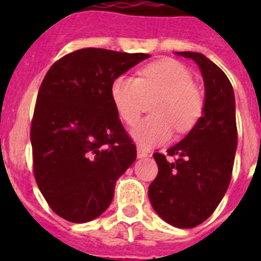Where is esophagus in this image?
I'll list each match as a JSON object with an SVG mask.
<instances>
[{
  "instance_id": "34e87169",
  "label": "esophagus",
  "mask_w": 261,
  "mask_h": 261,
  "mask_svg": "<svg viewBox=\"0 0 261 261\" xmlns=\"http://www.w3.org/2000/svg\"><path fill=\"white\" fill-rule=\"evenodd\" d=\"M137 155H138V159H143V157H147V151H145L143 149L138 147V149H137Z\"/></svg>"
}]
</instances>
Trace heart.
I'll use <instances>...</instances> for the list:
<instances>
[{
    "label": "heart",
    "instance_id": "1",
    "mask_svg": "<svg viewBox=\"0 0 261 261\" xmlns=\"http://www.w3.org/2000/svg\"><path fill=\"white\" fill-rule=\"evenodd\" d=\"M153 115L133 128V137L143 147L167 142L172 131H188L203 110V97L190 70L174 59H161L142 67L138 77L119 75L111 85V98L119 116L134 124L146 100Z\"/></svg>",
    "mask_w": 261,
    "mask_h": 261
}]
</instances>
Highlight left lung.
Segmentation results:
<instances>
[{
    "label": "left lung",
    "mask_w": 261,
    "mask_h": 261,
    "mask_svg": "<svg viewBox=\"0 0 261 261\" xmlns=\"http://www.w3.org/2000/svg\"><path fill=\"white\" fill-rule=\"evenodd\" d=\"M192 59L204 83L202 116L184 138L168 149V161L154 153L159 174L149 186L154 211L172 226L191 229L204 222L230 182L236 149L234 92L226 74L200 53H176Z\"/></svg>",
    "instance_id": "8db88e82"
}]
</instances>
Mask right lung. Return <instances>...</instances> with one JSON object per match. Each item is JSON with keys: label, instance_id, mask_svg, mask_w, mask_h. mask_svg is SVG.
Returning a JSON list of instances; mask_svg holds the SVG:
<instances>
[{"label": "right lung", "instance_id": "add662e5", "mask_svg": "<svg viewBox=\"0 0 261 261\" xmlns=\"http://www.w3.org/2000/svg\"><path fill=\"white\" fill-rule=\"evenodd\" d=\"M149 57L81 48L47 71L31 124L34 174L63 219L84 223L100 217L114 199L116 180L137 159L111 85Z\"/></svg>", "mask_w": 261, "mask_h": 261}]
</instances>
